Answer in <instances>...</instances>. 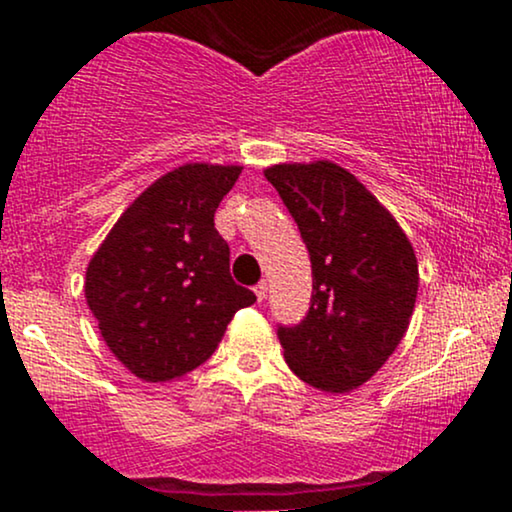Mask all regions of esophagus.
<instances>
[{
  "instance_id": "1",
  "label": "esophagus",
  "mask_w": 512,
  "mask_h": 512,
  "mask_svg": "<svg viewBox=\"0 0 512 512\" xmlns=\"http://www.w3.org/2000/svg\"><path fill=\"white\" fill-rule=\"evenodd\" d=\"M267 289H269L267 281H260V284L255 286V296L260 298V301H264V298H267Z\"/></svg>"
}]
</instances>
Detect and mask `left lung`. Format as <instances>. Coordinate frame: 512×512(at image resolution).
Masks as SVG:
<instances>
[{"mask_svg": "<svg viewBox=\"0 0 512 512\" xmlns=\"http://www.w3.org/2000/svg\"><path fill=\"white\" fill-rule=\"evenodd\" d=\"M286 204L313 267L298 325H279L289 368L325 392L356 390L402 342L419 291L409 238L349 170L332 161L264 170Z\"/></svg>", "mask_w": 512, "mask_h": 512, "instance_id": "left-lung-1", "label": "left lung"}]
</instances>
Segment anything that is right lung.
I'll use <instances>...</instances> for the list:
<instances>
[{
	"label": "right lung",
	"mask_w": 512,
	"mask_h": 512,
	"mask_svg": "<svg viewBox=\"0 0 512 512\" xmlns=\"http://www.w3.org/2000/svg\"><path fill=\"white\" fill-rule=\"evenodd\" d=\"M240 166L187 163L158 178L117 219L86 269V303L108 349L146 383L202 366L228 322L257 301L228 272L214 228Z\"/></svg>",
	"instance_id": "add662e5"
}]
</instances>
